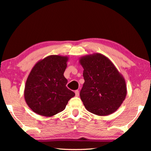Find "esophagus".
<instances>
[{"mask_svg":"<svg viewBox=\"0 0 151 151\" xmlns=\"http://www.w3.org/2000/svg\"><path fill=\"white\" fill-rule=\"evenodd\" d=\"M75 95H76V96H79V91H78V90L75 91Z\"/></svg>","mask_w":151,"mask_h":151,"instance_id":"esophagus-1","label":"esophagus"}]
</instances>
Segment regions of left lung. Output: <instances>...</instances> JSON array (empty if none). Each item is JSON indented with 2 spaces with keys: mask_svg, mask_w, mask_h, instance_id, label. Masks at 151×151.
Segmentation results:
<instances>
[{
  "mask_svg": "<svg viewBox=\"0 0 151 151\" xmlns=\"http://www.w3.org/2000/svg\"><path fill=\"white\" fill-rule=\"evenodd\" d=\"M79 63L85 79L80 96L86 109L99 116L113 113L127 96L123 76L109 58L100 53L83 56Z\"/></svg>",
  "mask_w": 151,
  "mask_h": 151,
  "instance_id": "obj_1",
  "label": "left lung"
}]
</instances>
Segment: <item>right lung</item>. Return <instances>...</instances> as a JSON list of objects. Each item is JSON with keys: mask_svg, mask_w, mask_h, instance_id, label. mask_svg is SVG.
<instances>
[{"mask_svg": "<svg viewBox=\"0 0 151 151\" xmlns=\"http://www.w3.org/2000/svg\"><path fill=\"white\" fill-rule=\"evenodd\" d=\"M67 56L50 55L35 64L25 84V101L33 112L52 116L65 110L68 101L75 95L66 86L64 72Z\"/></svg>", "mask_w": 151, "mask_h": 151, "instance_id": "1", "label": "right lung"}]
</instances>
